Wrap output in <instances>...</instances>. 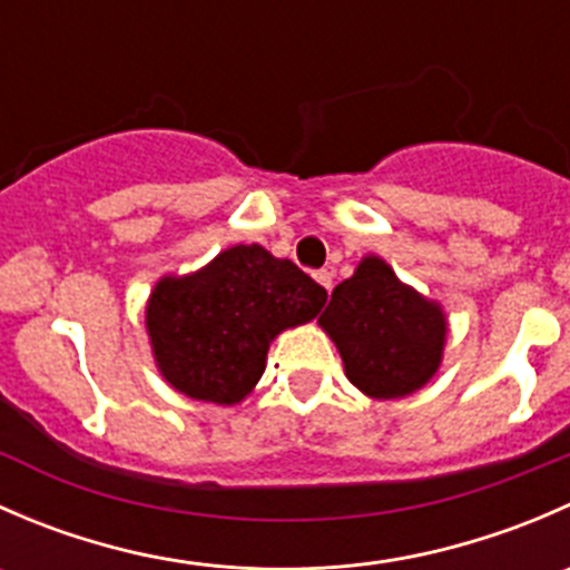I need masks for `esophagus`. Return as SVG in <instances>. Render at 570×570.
Listing matches in <instances>:
<instances>
[{"mask_svg":"<svg viewBox=\"0 0 570 570\" xmlns=\"http://www.w3.org/2000/svg\"><path fill=\"white\" fill-rule=\"evenodd\" d=\"M314 278H317L327 292L333 289V273H331V269H320V273H314Z\"/></svg>","mask_w":570,"mask_h":570,"instance_id":"obj_1","label":"esophagus"}]
</instances>
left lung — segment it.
Listing matches in <instances>:
<instances>
[{"mask_svg": "<svg viewBox=\"0 0 570 570\" xmlns=\"http://www.w3.org/2000/svg\"><path fill=\"white\" fill-rule=\"evenodd\" d=\"M317 322L336 344L347 381L372 400H400L428 386L450 333L441 303L402 284L392 264L372 253L333 289Z\"/></svg>", "mask_w": 570, "mask_h": 570, "instance_id": "1", "label": "left lung"}]
</instances>
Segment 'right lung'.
I'll return each instance as SVG.
<instances>
[{"instance_id":"add662e5","label":"right lung","mask_w":570,"mask_h":570,"mask_svg":"<svg viewBox=\"0 0 570 570\" xmlns=\"http://www.w3.org/2000/svg\"><path fill=\"white\" fill-rule=\"evenodd\" d=\"M325 301L317 281L262 245H232L195 273L163 275L146 303L159 375L189 400L237 405L264 375L273 338L312 322Z\"/></svg>"}]
</instances>
